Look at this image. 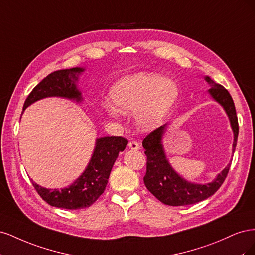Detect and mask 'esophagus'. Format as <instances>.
<instances>
[{
  "label": "esophagus",
  "instance_id": "1",
  "mask_svg": "<svg viewBox=\"0 0 255 255\" xmlns=\"http://www.w3.org/2000/svg\"><path fill=\"white\" fill-rule=\"evenodd\" d=\"M128 148L130 149V150H134V151H137V150H139V143H138L137 141H129L128 142Z\"/></svg>",
  "mask_w": 255,
  "mask_h": 255
}]
</instances>
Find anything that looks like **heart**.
Here are the masks:
<instances>
[{"mask_svg": "<svg viewBox=\"0 0 255 255\" xmlns=\"http://www.w3.org/2000/svg\"><path fill=\"white\" fill-rule=\"evenodd\" d=\"M180 96L177 84L163 75L138 72L123 76L110 89L112 107L107 113L114 116L135 113V123L143 132L156 129L173 109Z\"/></svg>", "mask_w": 255, "mask_h": 255, "instance_id": "obj_1", "label": "heart"}]
</instances>
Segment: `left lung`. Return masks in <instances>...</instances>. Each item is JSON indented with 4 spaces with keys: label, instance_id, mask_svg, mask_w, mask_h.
<instances>
[{
    "label": "left lung",
    "instance_id": "8db88e82",
    "mask_svg": "<svg viewBox=\"0 0 255 255\" xmlns=\"http://www.w3.org/2000/svg\"><path fill=\"white\" fill-rule=\"evenodd\" d=\"M203 79L210 86L207 94L222 107L229 118L234 137L232 144L233 154L238 137V121L233 99L225 87L215 83L210 76L205 75ZM170 123H165L164 126L159 127L146 136L142 141V146L145 150L144 154L148 157L143 182L145 187L161 203L171 206L195 204L211 197L219 189L227 177L231 163L216 175L213 181L208 183L200 184L184 179L179 172L175 171L165 151L163 140Z\"/></svg>",
    "mask_w": 255,
    "mask_h": 255
}]
</instances>
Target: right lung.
Instances as JSON below:
<instances>
[{
    "label": "right lung",
    "instance_id": "obj_1",
    "mask_svg": "<svg viewBox=\"0 0 255 255\" xmlns=\"http://www.w3.org/2000/svg\"><path fill=\"white\" fill-rule=\"evenodd\" d=\"M85 71L86 69L83 67H74L49 74L28 95L22 114L29 105L50 97H59L82 103L84 98L78 82L80 75ZM128 142L122 137L97 138L86 168L72 184L60 189H51L40 186L32 180L34 187L44 201L52 206L66 210L89 207L103 194L115 161L119 153L125 151Z\"/></svg>",
    "mask_w": 255,
    "mask_h": 255
}]
</instances>
